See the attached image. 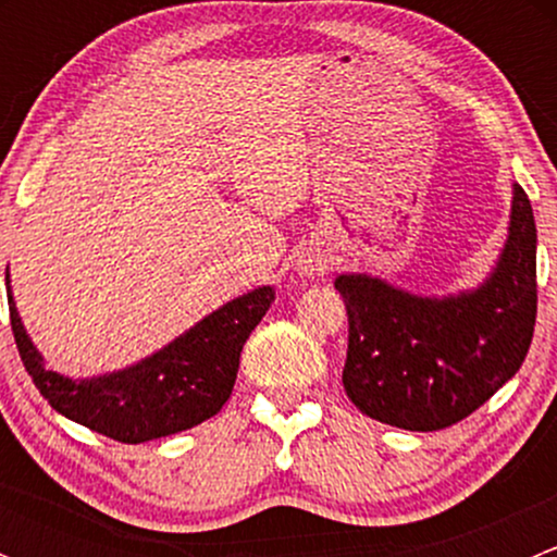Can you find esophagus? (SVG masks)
Returning <instances> with one entry per match:
<instances>
[{"mask_svg": "<svg viewBox=\"0 0 557 557\" xmlns=\"http://www.w3.org/2000/svg\"><path fill=\"white\" fill-rule=\"evenodd\" d=\"M331 267V258L320 250H310L299 258V272L305 277H314V274H323Z\"/></svg>", "mask_w": 557, "mask_h": 557, "instance_id": "esophagus-1", "label": "esophagus"}]
</instances>
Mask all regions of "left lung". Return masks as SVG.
Returning <instances> with one entry per match:
<instances>
[{"label": "left lung", "mask_w": 557, "mask_h": 557, "mask_svg": "<svg viewBox=\"0 0 557 557\" xmlns=\"http://www.w3.org/2000/svg\"><path fill=\"white\" fill-rule=\"evenodd\" d=\"M350 401L380 423L440 431L480 409L518 374L536 325V223L515 185L509 237L474 290L429 299L369 274H342Z\"/></svg>", "instance_id": "left-lung-1"}]
</instances>
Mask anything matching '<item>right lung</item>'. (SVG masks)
I'll use <instances>...</instances> for the list:
<instances>
[{"instance_id":"add662e5","label":"right lung","mask_w":557,"mask_h":557,"mask_svg":"<svg viewBox=\"0 0 557 557\" xmlns=\"http://www.w3.org/2000/svg\"><path fill=\"white\" fill-rule=\"evenodd\" d=\"M8 301L21 361L50 407L97 434L139 445L188 431L221 412L237 380L239 352L274 301V290L269 285L250 290L145 361L91 380H70L45 369L42 356L26 336L13 294Z\"/></svg>"}]
</instances>
